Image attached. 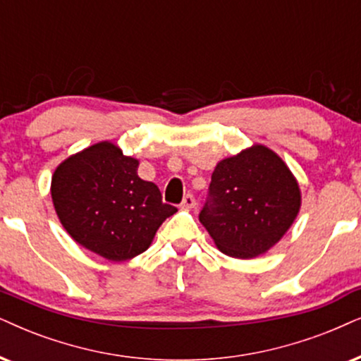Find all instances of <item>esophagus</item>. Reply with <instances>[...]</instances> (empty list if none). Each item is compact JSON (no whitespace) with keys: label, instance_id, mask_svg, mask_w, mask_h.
<instances>
[{"label":"esophagus","instance_id":"obj_1","mask_svg":"<svg viewBox=\"0 0 361 361\" xmlns=\"http://www.w3.org/2000/svg\"><path fill=\"white\" fill-rule=\"evenodd\" d=\"M181 207H183V208H195V207H196V200H195V196L191 195V193L185 195L183 202H181Z\"/></svg>","mask_w":361,"mask_h":361}]
</instances>
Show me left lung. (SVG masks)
I'll use <instances>...</instances> for the list:
<instances>
[{"label": "left lung", "instance_id": "1", "mask_svg": "<svg viewBox=\"0 0 361 361\" xmlns=\"http://www.w3.org/2000/svg\"><path fill=\"white\" fill-rule=\"evenodd\" d=\"M300 209L298 183L280 157L255 145L214 168L200 221L228 257L271 248Z\"/></svg>", "mask_w": 361, "mask_h": 361}]
</instances>
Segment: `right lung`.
I'll return each mask as SVG.
<instances>
[{"label":"right lung","mask_w":361,"mask_h":361,"mask_svg":"<svg viewBox=\"0 0 361 361\" xmlns=\"http://www.w3.org/2000/svg\"><path fill=\"white\" fill-rule=\"evenodd\" d=\"M54 209L65 230L109 262L143 253L178 209L161 202L152 181L138 176V161L103 141L68 158L51 180Z\"/></svg>","instance_id":"obj_1"}]
</instances>
